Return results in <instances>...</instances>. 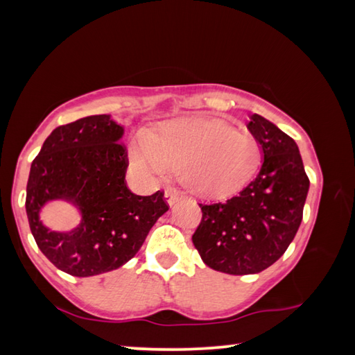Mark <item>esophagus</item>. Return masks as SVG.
Segmentation results:
<instances>
[{
	"mask_svg": "<svg viewBox=\"0 0 355 355\" xmlns=\"http://www.w3.org/2000/svg\"><path fill=\"white\" fill-rule=\"evenodd\" d=\"M164 197H166V202L169 203V205H173V203H175L180 199V194H178L177 191H173V189H166Z\"/></svg>",
	"mask_w": 355,
	"mask_h": 355,
	"instance_id": "34e87169",
	"label": "esophagus"
}]
</instances>
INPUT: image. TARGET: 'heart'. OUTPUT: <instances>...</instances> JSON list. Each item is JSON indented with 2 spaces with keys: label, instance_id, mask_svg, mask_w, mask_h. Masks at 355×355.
<instances>
[{
  "label": "heart",
  "instance_id": "heart-1",
  "mask_svg": "<svg viewBox=\"0 0 355 355\" xmlns=\"http://www.w3.org/2000/svg\"><path fill=\"white\" fill-rule=\"evenodd\" d=\"M137 171L156 178L173 172L203 197H227L241 191L261 164L255 137L222 120L183 117L161 125L148 141L131 150Z\"/></svg>",
  "mask_w": 355,
  "mask_h": 355
}]
</instances>
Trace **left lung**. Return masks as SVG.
<instances>
[{
  "mask_svg": "<svg viewBox=\"0 0 355 355\" xmlns=\"http://www.w3.org/2000/svg\"><path fill=\"white\" fill-rule=\"evenodd\" d=\"M248 128L261 147L260 172L232 199L199 203L202 220L192 235L203 263L232 275L261 272L285 254L310 186L290 136L258 114H252Z\"/></svg>",
  "mask_w": 355,
  "mask_h": 355,
  "instance_id": "8db88e82",
  "label": "left lung"
}]
</instances>
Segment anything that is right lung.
<instances>
[{"mask_svg":"<svg viewBox=\"0 0 355 355\" xmlns=\"http://www.w3.org/2000/svg\"><path fill=\"white\" fill-rule=\"evenodd\" d=\"M123 127L107 114L61 125L35 156L26 186L29 228L48 260L75 277L114 271L131 260L150 228L169 205L163 191L136 196L128 189ZM50 200L78 207L82 224L70 232H53L38 213Z\"/></svg>","mask_w":355,"mask_h":355,"instance_id":"right-lung-1","label":"right lung"}]
</instances>
